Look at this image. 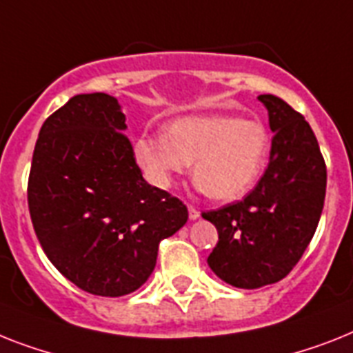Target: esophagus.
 <instances>
[{
	"label": "esophagus",
	"mask_w": 353,
	"mask_h": 353,
	"mask_svg": "<svg viewBox=\"0 0 353 353\" xmlns=\"http://www.w3.org/2000/svg\"><path fill=\"white\" fill-rule=\"evenodd\" d=\"M189 218H191V220H196V218H200V211H198L196 208H193V205H189Z\"/></svg>",
	"instance_id": "1"
}]
</instances>
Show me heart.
Masks as SVG:
<instances>
[{
  "instance_id": "b5f03b06",
  "label": "heart",
  "mask_w": 353,
  "mask_h": 353,
  "mask_svg": "<svg viewBox=\"0 0 353 353\" xmlns=\"http://www.w3.org/2000/svg\"><path fill=\"white\" fill-rule=\"evenodd\" d=\"M270 155V135L258 121L225 115H191L170 122L164 135H142L137 162L159 188H170L193 162V179L203 194L231 202L254 188Z\"/></svg>"
}]
</instances>
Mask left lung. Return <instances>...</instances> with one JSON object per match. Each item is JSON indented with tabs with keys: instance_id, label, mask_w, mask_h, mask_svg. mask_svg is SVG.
I'll return each instance as SVG.
<instances>
[{
	"instance_id": "1",
	"label": "left lung",
	"mask_w": 353,
	"mask_h": 353,
	"mask_svg": "<svg viewBox=\"0 0 353 353\" xmlns=\"http://www.w3.org/2000/svg\"><path fill=\"white\" fill-rule=\"evenodd\" d=\"M274 133L269 165L243 200L202 212L216 227L211 270L238 288L283 279L301 260L321 218L327 165L312 128L276 95L258 97Z\"/></svg>"
}]
</instances>
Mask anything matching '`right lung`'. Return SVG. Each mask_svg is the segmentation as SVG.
I'll list each match as a JSON object with an SVG mask.
<instances>
[{
	"mask_svg": "<svg viewBox=\"0 0 353 353\" xmlns=\"http://www.w3.org/2000/svg\"><path fill=\"white\" fill-rule=\"evenodd\" d=\"M121 104L75 95L41 126L28 211L48 260L86 292L119 298L145 283L159 243L188 222V208L142 179Z\"/></svg>",
	"mask_w": 353,
	"mask_h": 353,
	"instance_id": "right-lung-1",
	"label": "right lung"
}]
</instances>
